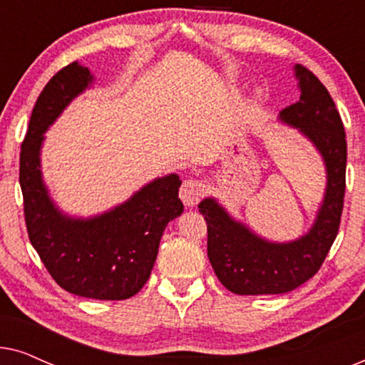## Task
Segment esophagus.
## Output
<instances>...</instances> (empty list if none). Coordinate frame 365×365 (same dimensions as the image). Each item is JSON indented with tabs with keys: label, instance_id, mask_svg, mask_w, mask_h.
<instances>
[{
	"label": "esophagus",
	"instance_id": "34e87169",
	"mask_svg": "<svg viewBox=\"0 0 365 365\" xmlns=\"http://www.w3.org/2000/svg\"><path fill=\"white\" fill-rule=\"evenodd\" d=\"M202 194L204 186L199 181H196V179H186V181L182 182L181 189H179V197H181L184 206L187 207L196 206V204L201 201Z\"/></svg>",
	"mask_w": 365,
	"mask_h": 365
}]
</instances>
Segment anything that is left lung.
<instances>
[{
  "mask_svg": "<svg viewBox=\"0 0 365 365\" xmlns=\"http://www.w3.org/2000/svg\"><path fill=\"white\" fill-rule=\"evenodd\" d=\"M301 98L279 113V121L296 128L321 154L326 191L311 229L287 242L264 239L234 219L217 199L199 202L207 222V256L221 284L239 296L284 294L309 281L326 259L339 222L346 192L347 143L344 124L331 94L301 64L294 66Z\"/></svg>",
  "mask_w": 365,
  "mask_h": 365,
  "instance_id": "8db88e82",
  "label": "left lung"
}]
</instances>
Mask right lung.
Wrapping results in <instances>:
<instances>
[{"instance_id": "obj_1", "label": "right lung", "mask_w": 365, "mask_h": 365, "mask_svg": "<svg viewBox=\"0 0 365 365\" xmlns=\"http://www.w3.org/2000/svg\"><path fill=\"white\" fill-rule=\"evenodd\" d=\"M93 81L78 61L49 79L21 144L19 184L29 241L54 281L76 296L123 301L146 284L164 229L184 211L178 196L181 179H153L128 201L91 217L69 216L54 204L41 173L44 133Z\"/></svg>"}]
</instances>
